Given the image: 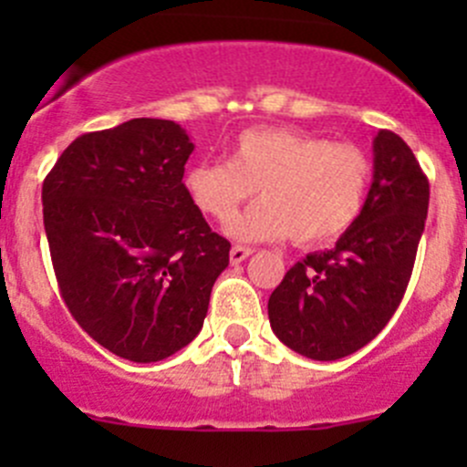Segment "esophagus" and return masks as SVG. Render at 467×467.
I'll list each match as a JSON object with an SVG mask.
<instances>
[{
	"instance_id": "34e87169",
	"label": "esophagus",
	"mask_w": 467,
	"mask_h": 467,
	"mask_svg": "<svg viewBox=\"0 0 467 467\" xmlns=\"http://www.w3.org/2000/svg\"><path fill=\"white\" fill-rule=\"evenodd\" d=\"M248 255H253V248H248V246H233V248H230V262H233V264H242Z\"/></svg>"
}]
</instances>
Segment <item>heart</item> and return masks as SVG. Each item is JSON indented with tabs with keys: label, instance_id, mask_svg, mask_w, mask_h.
<instances>
[{
	"label": "heart",
	"instance_id": "1",
	"mask_svg": "<svg viewBox=\"0 0 467 467\" xmlns=\"http://www.w3.org/2000/svg\"><path fill=\"white\" fill-rule=\"evenodd\" d=\"M373 164L355 144H338L296 129L244 130L230 160L196 162L185 190L205 216L228 223L258 190L263 201L228 225L237 242H275L289 234L298 246L341 237L364 210Z\"/></svg>",
	"mask_w": 467,
	"mask_h": 467
}]
</instances>
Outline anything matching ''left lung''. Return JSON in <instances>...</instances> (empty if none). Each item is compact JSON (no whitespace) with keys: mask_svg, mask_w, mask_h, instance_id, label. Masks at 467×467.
Instances as JSON below:
<instances>
[{"mask_svg":"<svg viewBox=\"0 0 467 467\" xmlns=\"http://www.w3.org/2000/svg\"><path fill=\"white\" fill-rule=\"evenodd\" d=\"M373 153V185L359 219L332 251L294 264L268 298L275 337L309 359H341L373 341L411 280L430 181L393 130H379Z\"/></svg>","mask_w":467,"mask_h":467,"instance_id":"1","label":"left lung"}]
</instances>
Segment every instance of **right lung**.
<instances>
[{
	"instance_id": "1",
	"label": "right lung",
	"mask_w": 467,
	"mask_h": 467,
	"mask_svg": "<svg viewBox=\"0 0 467 467\" xmlns=\"http://www.w3.org/2000/svg\"><path fill=\"white\" fill-rule=\"evenodd\" d=\"M194 150L169 119H130L74 140L42 182L60 296L121 359L150 364L201 332L230 242L185 190Z\"/></svg>"
}]
</instances>
